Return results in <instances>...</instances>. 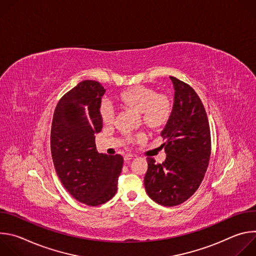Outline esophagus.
I'll list each match as a JSON object with an SVG mask.
<instances>
[{"instance_id":"1","label":"esophagus","mask_w":256,"mask_h":256,"mask_svg":"<svg viewBox=\"0 0 256 256\" xmlns=\"http://www.w3.org/2000/svg\"><path fill=\"white\" fill-rule=\"evenodd\" d=\"M134 157H136L134 155H132V154H126V155L124 156V161H130V160H132Z\"/></svg>"}]
</instances>
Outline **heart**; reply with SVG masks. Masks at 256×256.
Masks as SVG:
<instances>
[{
	"instance_id": "b5f03b06",
	"label": "heart",
	"mask_w": 256,
	"mask_h": 256,
	"mask_svg": "<svg viewBox=\"0 0 256 256\" xmlns=\"http://www.w3.org/2000/svg\"><path fill=\"white\" fill-rule=\"evenodd\" d=\"M120 101L128 107L140 112L142 122L152 128H158L167 122L170 116L171 107L169 100L162 95H157L155 91L136 86L122 92ZM114 106L108 99H103L100 105V116L105 124H110L114 120ZM144 134H138L136 138H142ZM132 140V138H130Z\"/></svg>"
}]
</instances>
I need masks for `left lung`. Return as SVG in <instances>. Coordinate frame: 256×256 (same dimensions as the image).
Here are the masks:
<instances>
[{"mask_svg": "<svg viewBox=\"0 0 256 256\" xmlns=\"http://www.w3.org/2000/svg\"><path fill=\"white\" fill-rule=\"evenodd\" d=\"M174 102L169 120L161 132L166 159L156 164L147 158L144 184L148 196L165 206L180 204L198 188L210 156V132L206 109L196 91L170 77Z\"/></svg>", "mask_w": 256, "mask_h": 256, "instance_id": "left-lung-1", "label": "left lung"}]
</instances>
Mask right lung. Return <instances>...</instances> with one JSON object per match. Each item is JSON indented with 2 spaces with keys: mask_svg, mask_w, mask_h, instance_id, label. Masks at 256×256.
Returning <instances> with one entry per match:
<instances>
[{
  "mask_svg": "<svg viewBox=\"0 0 256 256\" xmlns=\"http://www.w3.org/2000/svg\"><path fill=\"white\" fill-rule=\"evenodd\" d=\"M104 93L96 81L79 83L58 101L50 132L52 157L62 186L78 202L92 206L114 196L124 164L122 156L96 149L95 134L103 126L100 105Z\"/></svg>",
  "mask_w": 256,
  "mask_h": 256,
  "instance_id": "1",
  "label": "right lung"
}]
</instances>
